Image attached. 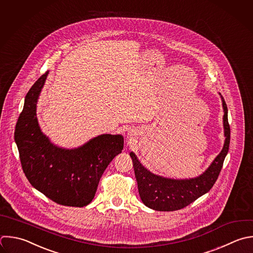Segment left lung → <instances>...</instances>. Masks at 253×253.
<instances>
[{
  "label": "left lung",
  "instance_id": "left-lung-1",
  "mask_svg": "<svg viewBox=\"0 0 253 253\" xmlns=\"http://www.w3.org/2000/svg\"><path fill=\"white\" fill-rule=\"evenodd\" d=\"M220 98L224 113L222 119L225 136L224 144L219 154L202 175L191 179H170L158 176L142 166L133 152L129 153L137 181L138 193L146 207L161 211H177L187 207L211 189L222 168L230 140L227 107L223 97L220 96Z\"/></svg>",
  "mask_w": 253,
  "mask_h": 253
}]
</instances>
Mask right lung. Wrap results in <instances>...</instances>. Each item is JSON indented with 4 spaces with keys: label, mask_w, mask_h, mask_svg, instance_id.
<instances>
[{
    "label": "right lung",
    "mask_w": 253,
    "mask_h": 253,
    "mask_svg": "<svg viewBox=\"0 0 253 253\" xmlns=\"http://www.w3.org/2000/svg\"><path fill=\"white\" fill-rule=\"evenodd\" d=\"M48 72L28 92L15 130L23 170L30 183L53 202L84 207L95 197L99 181L124 148L121 134H101L84 145L65 149L42 133L37 117V103Z\"/></svg>",
    "instance_id": "right-lung-1"
}]
</instances>
